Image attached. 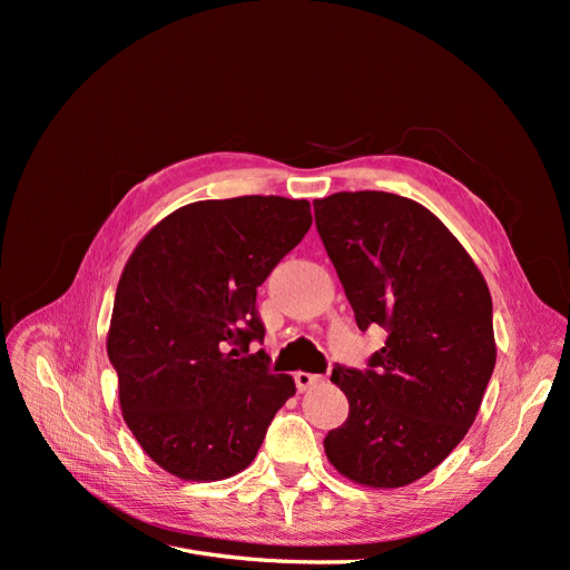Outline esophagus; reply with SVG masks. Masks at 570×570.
<instances>
[{
    "label": "esophagus",
    "instance_id": "obj_1",
    "mask_svg": "<svg viewBox=\"0 0 570 570\" xmlns=\"http://www.w3.org/2000/svg\"><path fill=\"white\" fill-rule=\"evenodd\" d=\"M295 383H297L299 392H306V390H312V387L325 383V377L318 375V373H304V371H299V373H295Z\"/></svg>",
    "mask_w": 570,
    "mask_h": 570
}]
</instances>
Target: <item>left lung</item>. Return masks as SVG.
I'll return each mask as SVG.
<instances>
[{
    "mask_svg": "<svg viewBox=\"0 0 570 570\" xmlns=\"http://www.w3.org/2000/svg\"><path fill=\"white\" fill-rule=\"evenodd\" d=\"M314 212L358 331H387L366 371L333 368L350 416L325 435V454L358 485L404 488L475 421L497 361L490 289L419 202L361 189L316 199Z\"/></svg>",
    "mask_w": 570,
    "mask_h": 570,
    "instance_id": "obj_1",
    "label": "left lung"
}]
</instances>
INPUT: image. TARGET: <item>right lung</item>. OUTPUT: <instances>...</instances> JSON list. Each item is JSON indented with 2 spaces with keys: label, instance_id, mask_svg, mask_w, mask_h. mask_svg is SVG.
I'll return each mask as SVG.
<instances>
[{
  "label": "right lung",
  "instance_id": "right-lung-1",
  "mask_svg": "<svg viewBox=\"0 0 570 570\" xmlns=\"http://www.w3.org/2000/svg\"><path fill=\"white\" fill-rule=\"evenodd\" d=\"M312 228L306 199L180 206L120 273L107 354L118 402L147 456L180 480L245 471L295 381L268 371L256 287Z\"/></svg>",
  "mask_w": 570,
  "mask_h": 570
}]
</instances>
